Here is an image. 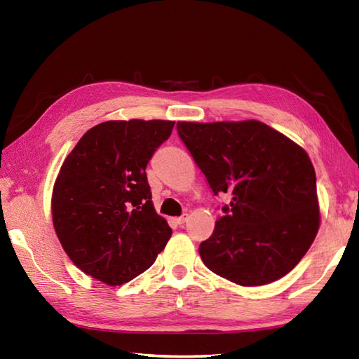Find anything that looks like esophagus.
I'll list each match as a JSON object with an SVG mask.
<instances>
[{
    "instance_id": "1",
    "label": "esophagus",
    "mask_w": 359,
    "mask_h": 359,
    "mask_svg": "<svg viewBox=\"0 0 359 359\" xmlns=\"http://www.w3.org/2000/svg\"><path fill=\"white\" fill-rule=\"evenodd\" d=\"M187 219H188V215H187V212H184V215H182V216L175 217V219H174V222L177 224V225H182V224H185V222H187Z\"/></svg>"
}]
</instances>
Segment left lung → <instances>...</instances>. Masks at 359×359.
I'll return each mask as SVG.
<instances>
[{"mask_svg":"<svg viewBox=\"0 0 359 359\" xmlns=\"http://www.w3.org/2000/svg\"><path fill=\"white\" fill-rule=\"evenodd\" d=\"M177 133L215 196L230 193L203 264L234 284L265 285L292 271L319 228L307 152L262 121H179Z\"/></svg>","mask_w":359,"mask_h":359,"instance_id":"left-lung-1","label":"left lung"}]
</instances>
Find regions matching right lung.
Wrapping results in <instances>:
<instances>
[{"instance_id": "obj_1", "label": "right lung", "mask_w": 359, "mask_h": 359, "mask_svg": "<svg viewBox=\"0 0 359 359\" xmlns=\"http://www.w3.org/2000/svg\"><path fill=\"white\" fill-rule=\"evenodd\" d=\"M174 121L112 120L90 128L66 157L52 194V220L71 261L121 285L154 264L171 228L151 201L147 165Z\"/></svg>"}]
</instances>
